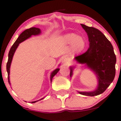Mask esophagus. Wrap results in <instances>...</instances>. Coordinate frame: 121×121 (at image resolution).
Returning a JSON list of instances; mask_svg holds the SVG:
<instances>
[{"label":"esophagus","instance_id":"obj_1","mask_svg":"<svg viewBox=\"0 0 121 121\" xmlns=\"http://www.w3.org/2000/svg\"><path fill=\"white\" fill-rule=\"evenodd\" d=\"M62 62H63L64 64L66 65L68 64V62H69V61H68V59H67V58H64V59H63V60H62Z\"/></svg>","mask_w":121,"mask_h":121}]
</instances>
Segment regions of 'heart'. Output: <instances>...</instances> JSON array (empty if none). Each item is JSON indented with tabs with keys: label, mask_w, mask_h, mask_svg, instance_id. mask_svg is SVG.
<instances>
[{
	"label": "heart",
	"mask_w": 121,
	"mask_h": 121,
	"mask_svg": "<svg viewBox=\"0 0 121 121\" xmlns=\"http://www.w3.org/2000/svg\"><path fill=\"white\" fill-rule=\"evenodd\" d=\"M62 40L66 44H71L72 51L76 53H79L83 51L86 45L83 38L78 36L73 33L64 35L62 37Z\"/></svg>",
	"instance_id": "1"
}]
</instances>
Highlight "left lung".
Here are the masks:
<instances>
[{
	"mask_svg": "<svg viewBox=\"0 0 121 121\" xmlns=\"http://www.w3.org/2000/svg\"><path fill=\"white\" fill-rule=\"evenodd\" d=\"M81 25L88 35L89 47L83 54L75 57L74 60L94 72L97 77V86L94 91L78 92L83 95L94 96L104 92L114 80L116 56L111 43L100 30ZM74 68L75 66H70V77Z\"/></svg>",
	"mask_w": 121,
	"mask_h": 121,
	"instance_id": "1",
	"label": "left lung"
}]
</instances>
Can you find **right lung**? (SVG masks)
Returning <instances> with one entry per match:
<instances>
[{"label":"right lung","mask_w":121,"mask_h":121,"mask_svg":"<svg viewBox=\"0 0 121 121\" xmlns=\"http://www.w3.org/2000/svg\"><path fill=\"white\" fill-rule=\"evenodd\" d=\"M41 33V30L39 28H37V27H31V28L26 29L25 31H24L22 33H21V34L19 35L18 38L17 39V40H16V42H14V44H13V46H12V47L10 49L9 53H8V62L7 63V73H8V83L11 85V83H10V79H9V74H10V67H11V62L12 61L13 57V55L14 54V52H15L16 50L17 47L19 46V44L21 43V42L25 41V40H26L27 39L31 37L32 35H39ZM60 70L59 68H57L55 70L52 72L51 73V76H50V80H51V83L52 82V80L53 77L55 76V75ZM44 98L43 97L41 99L37 100V101H31V103H36L38 101H39V100H41Z\"/></svg>","instance_id":"obj_1"}]
</instances>
